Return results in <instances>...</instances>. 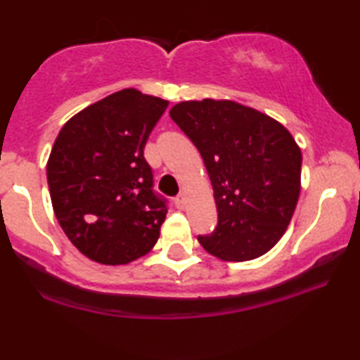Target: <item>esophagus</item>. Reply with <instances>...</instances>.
<instances>
[{
  "label": "esophagus",
  "mask_w": 360,
  "mask_h": 360,
  "mask_svg": "<svg viewBox=\"0 0 360 360\" xmlns=\"http://www.w3.org/2000/svg\"><path fill=\"white\" fill-rule=\"evenodd\" d=\"M174 202H176V206L179 207V210H183V207L186 206V194L184 193L177 194V196L174 198Z\"/></svg>",
  "instance_id": "esophagus-1"
}]
</instances>
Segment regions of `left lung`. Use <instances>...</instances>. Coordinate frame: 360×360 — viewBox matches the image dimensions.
<instances>
[{
  "instance_id": "8db88e82",
  "label": "left lung",
  "mask_w": 360,
  "mask_h": 360,
  "mask_svg": "<svg viewBox=\"0 0 360 360\" xmlns=\"http://www.w3.org/2000/svg\"><path fill=\"white\" fill-rule=\"evenodd\" d=\"M171 119L198 147L218 224L198 241L226 262L265 255L283 236L300 194L302 153L280 122L231 101L179 102Z\"/></svg>"
}]
</instances>
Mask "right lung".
Wrapping results in <instances>:
<instances>
[{
    "label": "right lung",
    "instance_id": "1",
    "mask_svg": "<svg viewBox=\"0 0 360 360\" xmlns=\"http://www.w3.org/2000/svg\"><path fill=\"white\" fill-rule=\"evenodd\" d=\"M169 102L124 89L73 115L46 164L51 205L85 257L122 265L153 250L167 199L154 191L144 147Z\"/></svg>",
    "mask_w": 360,
    "mask_h": 360
}]
</instances>
